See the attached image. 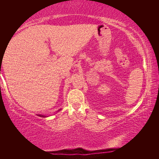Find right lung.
<instances>
[{"mask_svg":"<svg viewBox=\"0 0 159 159\" xmlns=\"http://www.w3.org/2000/svg\"><path fill=\"white\" fill-rule=\"evenodd\" d=\"M61 111V109H59L58 111ZM38 116H39V117H48V116H43V115H38Z\"/></svg>","mask_w":159,"mask_h":159,"instance_id":"right-lung-1","label":"right lung"}]
</instances>
